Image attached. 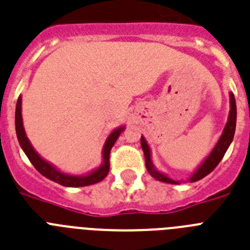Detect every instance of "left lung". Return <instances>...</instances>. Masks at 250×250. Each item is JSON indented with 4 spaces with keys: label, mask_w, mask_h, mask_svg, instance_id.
I'll return each instance as SVG.
<instances>
[{
    "label": "left lung",
    "mask_w": 250,
    "mask_h": 250,
    "mask_svg": "<svg viewBox=\"0 0 250 250\" xmlns=\"http://www.w3.org/2000/svg\"><path fill=\"white\" fill-rule=\"evenodd\" d=\"M230 97V111L229 116H228L227 125L224 127L223 133H221L220 138L217 140V143L215 144V146L212 148V150L210 151V154L205 158L202 163L196 168L193 172H192L191 176L187 178L188 182H196V181L202 180L204 177L208 176V173H211L212 170L215 169L217 164L220 163V161L223 159L224 154L227 153L228 148L231 144L232 139H234V134H235V126H236V104H235V97L232 95V92L229 93ZM142 148L144 151V157H146V166L148 172L150 173L151 177H154L157 181H161L164 183H169V185H180L181 181L172 180L168 174L163 173L161 170H158L155 168V166L153 164L151 161V150L150 146H149L148 142L146 140V138L142 135Z\"/></svg>",
    "instance_id": "1"
}]
</instances>
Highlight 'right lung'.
<instances>
[{"mask_svg": "<svg viewBox=\"0 0 250 250\" xmlns=\"http://www.w3.org/2000/svg\"><path fill=\"white\" fill-rule=\"evenodd\" d=\"M21 104H22V97H19L18 104H16V112H15V127H16V135H18L19 144H20L21 149L23 153L26 154L29 158V161L31 162L36 170L42 173V176L46 177L48 180L57 182L62 186L65 187H84L89 186V185H95L97 182H101L104 177L107 176L108 169H110V151L111 148L114 146L116 143L117 138L120 136V134L125 130V125L116 127L107 136V139L104 142V148H102V163L100 164L99 167L92 169L91 172L86 174H81V176H76V174L65 173L62 172L61 169L53 166L52 163H49L45 161L38 151L34 149L31 146L30 140L27 139L25 129H23V123H22V114H21Z\"/></svg>", "mask_w": 250, "mask_h": 250, "instance_id": "right-lung-1", "label": "right lung"}]
</instances>
